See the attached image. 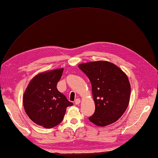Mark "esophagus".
<instances>
[{"label": "esophagus", "instance_id": "obj_1", "mask_svg": "<svg viewBox=\"0 0 158 158\" xmlns=\"http://www.w3.org/2000/svg\"><path fill=\"white\" fill-rule=\"evenodd\" d=\"M80 102H81V100H80L79 98H77L75 100V105H79Z\"/></svg>", "mask_w": 158, "mask_h": 158}]
</instances>
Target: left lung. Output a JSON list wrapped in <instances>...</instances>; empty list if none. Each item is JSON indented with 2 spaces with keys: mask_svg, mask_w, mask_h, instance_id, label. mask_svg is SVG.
<instances>
[{
  "mask_svg": "<svg viewBox=\"0 0 158 158\" xmlns=\"http://www.w3.org/2000/svg\"><path fill=\"white\" fill-rule=\"evenodd\" d=\"M79 68L92 84L95 111L89 120L98 126H106L118 120L129 104L130 84L119 67L106 61L81 64Z\"/></svg>",
  "mask_w": 158,
  "mask_h": 158,
  "instance_id": "obj_1",
  "label": "left lung"
}]
</instances>
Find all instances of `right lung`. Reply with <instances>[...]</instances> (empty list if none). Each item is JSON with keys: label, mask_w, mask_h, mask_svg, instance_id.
<instances>
[{"label": "right lung", "mask_w": 158, "mask_h": 158, "mask_svg": "<svg viewBox=\"0 0 158 158\" xmlns=\"http://www.w3.org/2000/svg\"><path fill=\"white\" fill-rule=\"evenodd\" d=\"M63 70L39 74L31 80L23 94V105L29 118L45 128L61 123L66 108L73 105L57 89Z\"/></svg>", "instance_id": "obj_1"}]
</instances>
